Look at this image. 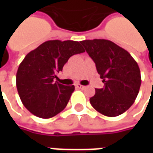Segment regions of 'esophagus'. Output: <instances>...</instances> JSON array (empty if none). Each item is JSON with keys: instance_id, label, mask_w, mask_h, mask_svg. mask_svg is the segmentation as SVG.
<instances>
[{"instance_id": "1", "label": "esophagus", "mask_w": 153, "mask_h": 153, "mask_svg": "<svg viewBox=\"0 0 153 153\" xmlns=\"http://www.w3.org/2000/svg\"><path fill=\"white\" fill-rule=\"evenodd\" d=\"M76 87H77L78 88H81V89H83V88H86V86L81 85V84H77V85H76Z\"/></svg>"}]
</instances>
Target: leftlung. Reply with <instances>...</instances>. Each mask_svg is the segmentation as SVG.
<instances>
[{
    "mask_svg": "<svg viewBox=\"0 0 153 153\" xmlns=\"http://www.w3.org/2000/svg\"><path fill=\"white\" fill-rule=\"evenodd\" d=\"M94 61L104 88H96L90 104L100 113L117 117L125 112L137 97L141 84L137 62L130 53L105 39L80 42Z\"/></svg>",
    "mask_w": 153,
    "mask_h": 153,
    "instance_id": "1",
    "label": "left lung"
}]
</instances>
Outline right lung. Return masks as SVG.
<instances>
[{"mask_svg":"<svg viewBox=\"0 0 153 153\" xmlns=\"http://www.w3.org/2000/svg\"><path fill=\"white\" fill-rule=\"evenodd\" d=\"M83 52L79 42L51 40L25 57L17 71L16 86L28 111L41 118H50L65 108L75 87L53 79L71 56Z\"/></svg>","mask_w":153,"mask_h":153,"instance_id":"add662e5","label":"right lung"}]
</instances>
